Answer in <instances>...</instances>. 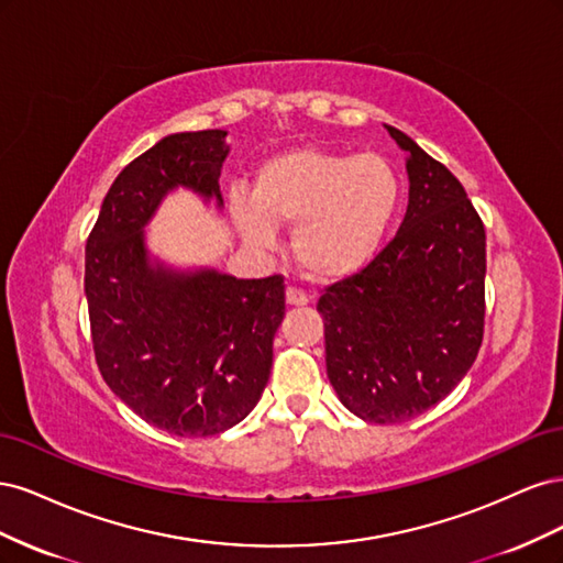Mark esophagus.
Segmentation results:
<instances>
[{"mask_svg":"<svg viewBox=\"0 0 563 563\" xmlns=\"http://www.w3.org/2000/svg\"><path fill=\"white\" fill-rule=\"evenodd\" d=\"M310 298L305 291H300V288L296 286H288L286 288V305H291V308H302V305H308Z\"/></svg>","mask_w":563,"mask_h":563,"instance_id":"esophagus-1","label":"esophagus"}]
</instances>
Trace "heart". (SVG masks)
Wrapping results in <instances>:
<instances>
[{"instance_id": "obj_1", "label": "heart", "mask_w": 563, "mask_h": 563, "mask_svg": "<svg viewBox=\"0 0 563 563\" xmlns=\"http://www.w3.org/2000/svg\"><path fill=\"white\" fill-rule=\"evenodd\" d=\"M399 199V176L383 155L298 147L265 159L253 190L232 187L230 211L255 246H272L277 225H294L300 267L314 279H345L376 258Z\"/></svg>"}]
</instances>
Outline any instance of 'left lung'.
Segmentation results:
<instances>
[{"mask_svg":"<svg viewBox=\"0 0 563 563\" xmlns=\"http://www.w3.org/2000/svg\"><path fill=\"white\" fill-rule=\"evenodd\" d=\"M406 155L399 232L360 275L317 302L327 373L366 422L418 418L467 376L484 335L486 232L465 187L413 139L387 126Z\"/></svg>","mask_w":563,"mask_h":563,"instance_id":"left-lung-1","label":"left lung"}]
</instances>
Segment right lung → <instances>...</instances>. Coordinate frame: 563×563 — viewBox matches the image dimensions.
Here are the masks:
<instances>
[{
	"label": "right lung",
	"instance_id": "add662e5",
	"mask_svg": "<svg viewBox=\"0 0 563 563\" xmlns=\"http://www.w3.org/2000/svg\"><path fill=\"white\" fill-rule=\"evenodd\" d=\"M228 131L168 133L119 174L87 242L84 294L100 376L133 413L176 437H213L258 404L284 319V279L178 267L147 246L168 195L223 209Z\"/></svg>",
	"mask_w": 563,
	"mask_h": 563
}]
</instances>
